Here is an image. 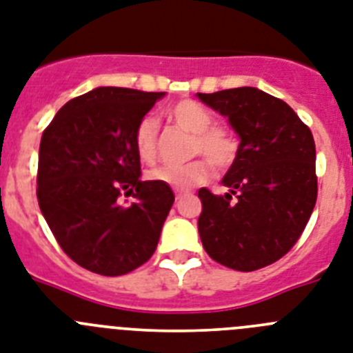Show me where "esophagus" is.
<instances>
[{
  "label": "esophagus",
  "instance_id": "34e87169",
  "mask_svg": "<svg viewBox=\"0 0 353 353\" xmlns=\"http://www.w3.org/2000/svg\"><path fill=\"white\" fill-rule=\"evenodd\" d=\"M189 194H191L189 191H180V189H176V191H174V196H176V200H180V198H183V196H189Z\"/></svg>",
  "mask_w": 353,
  "mask_h": 353
}]
</instances>
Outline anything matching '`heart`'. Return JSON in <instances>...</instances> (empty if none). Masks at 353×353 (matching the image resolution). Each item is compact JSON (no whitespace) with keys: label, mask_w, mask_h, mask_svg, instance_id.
I'll return each instance as SVG.
<instances>
[{"label":"heart","mask_w":353,"mask_h":353,"mask_svg":"<svg viewBox=\"0 0 353 353\" xmlns=\"http://www.w3.org/2000/svg\"><path fill=\"white\" fill-rule=\"evenodd\" d=\"M168 117L174 125L189 132V155H203L176 165H159L148 173L150 180L165 183L173 189H191L207 182L216 170H228L237 159L239 141L228 126L216 125V117L209 108L194 99H182L168 110ZM134 146L143 161L152 162L159 146V121L153 116H144L134 130ZM211 162L209 163L208 161Z\"/></svg>","instance_id":"1"}]
</instances>
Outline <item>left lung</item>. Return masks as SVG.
Segmentation results:
<instances>
[{"instance_id":"obj_1","label":"left lung","mask_w":353,"mask_h":353,"mask_svg":"<svg viewBox=\"0 0 353 353\" xmlns=\"http://www.w3.org/2000/svg\"><path fill=\"white\" fill-rule=\"evenodd\" d=\"M198 98L227 116L239 134V152L223 179L225 196L198 191L203 248L237 271L276 263L300 239L318 196L316 146L293 108L255 87Z\"/></svg>"}]
</instances>
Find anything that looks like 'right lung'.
Masks as SVG:
<instances>
[{"label": "right lung", "mask_w": 353, "mask_h": 353, "mask_svg": "<svg viewBox=\"0 0 353 353\" xmlns=\"http://www.w3.org/2000/svg\"><path fill=\"white\" fill-rule=\"evenodd\" d=\"M162 96L98 87L68 101L42 132L39 207L62 252L92 273L126 275L157 248L174 194L141 182L134 130ZM123 194L134 203L123 206Z\"/></svg>", "instance_id": "add662e5"}]
</instances>
